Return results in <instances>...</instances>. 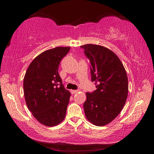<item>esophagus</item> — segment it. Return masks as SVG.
Listing matches in <instances>:
<instances>
[{
    "label": "esophagus",
    "mask_w": 154,
    "mask_h": 154,
    "mask_svg": "<svg viewBox=\"0 0 154 154\" xmlns=\"http://www.w3.org/2000/svg\"><path fill=\"white\" fill-rule=\"evenodd\" d=\"M79 90H71V94H76V93H77L78 92H79Z\"/></svg>",
    "instance_id": "esophagus-1"
}]
</instances>
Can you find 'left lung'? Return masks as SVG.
<instances>
[{
    "instance_id": "left-lung-1",
    "label": "left lung",
    "mask_w": 154,
    "mask_h": 154,
    "mask_svg": "<svg viewBox=\"0 0 154 154\" xmlns=\"http://www.w3.org/2000/svg\"><path fill=\"white\" fill-rule=\"evenodd\" d=\"M90 60L92 82L96 90L86 93L83 104L85 117L96 126L110 123L120 113L128 93V77L123 64L114 52L105 47L81 46Z\"/></svg>"
}]
</instances>
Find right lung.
<instances>
[{
    "label": "right lung",
    "mask_w": 154,
    "mask_h": 154,
    "mask_svg": "<svg viewBox=\"0 0 154 154\" xmlns=\"http://www.w3.org/2000/svg\"><path fill=\"white\" fill-rule=\"evenodd\" d=\"M70 48L56 47L42 52L30 64L24 75L26 103L44 126H56L66 116L71 93L62 84L58 67Z\"/></svg>",
    "instance_id": "add662e5"
}]
</instances>
